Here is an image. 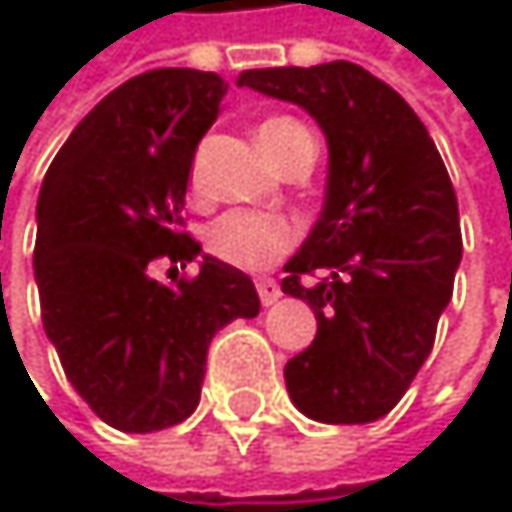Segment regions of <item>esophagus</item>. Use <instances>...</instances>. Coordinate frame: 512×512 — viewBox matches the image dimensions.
Returning <instances> with one entry per match:
<instances>
[{
  "label": "esophagus",
  "mask_w": 512,
  "mask_h": 512,
  "mask_svg": "<svg viewBox=\"0 0 512 512\" xmlns=\"http://www.w3.org/2000/svg\"><path fill=\"white\" fill-rule=\"evenodd\" d=\"M254 285H258V294H261V304H264V307H270V304H276V301L282 298L279 282H276V279H270V276H261Z\"/></svg>",
  "instance_id": "34e87169"
}]
</instances>
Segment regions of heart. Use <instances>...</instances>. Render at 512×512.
Segmentation results:
<instances>
[{"label":"heart","instance_id":"heart-1","mask_svg":"<svg viewBox=\"0 0 512 512\" xmlns=\"http://www.w3.org/2000/svg\"><path fill=\"white\" fill-rule=\"evenodd\" d=\"M301 125L294 119L276 116L267 119L258 128V141L264 147V153L279 162L285 141L291 131H298ZM301 239V224L285 218V214H273V211H251V208H236L227 211L224 218H218L208 230V248L214 258H221L230 267L239 270H267L273 267L279 258L298 245Z\"/></svg>","mask_w":512,"mask_h":512}]
</instances>
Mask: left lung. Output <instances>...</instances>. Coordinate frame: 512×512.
I'll list each match as a JSON object with an SVG mask.
<instances>
[{
    "instance_id": "8db88e82",
    "label": "left lung",
    "mask_w": 512,
    "mask_h": 512,
    "mask_svg": "<svg viewBox=\"0 0 512 512\" xmlns=\"http://www.w3.org/2000/svg\"><path fill=\"white\" fill-rule=\"evenodd\" d=\"M239 85L298 104L328 141L322 214L282 279L316 313L313 344L285 365L288 396L313 421L371 424L415 381L451 301L455 187L415 110L359 64L245 70Z\"/></svg>"
}]
</instances>
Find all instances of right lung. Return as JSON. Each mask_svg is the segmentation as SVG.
<instances>
[{
	"label": "right lung",
	"mask_w": 512,
	"mask_h": 512,
	"mask_svg": "<svg viewBox=\"0 0 512 512\" xmlns=\"http://www.w3.org/2000/svg\"><path fill=\"white\" fill-rule=\"evenodd\" d=\"M224 94L218 73L187 67L122 82L73 128L39 190L45 334L76 393L122 433L187 421L211 338L261 313L254 282L211 254L193 279L150 276L159 258L190 264L202 251L181 230L184 196Z\"/></svg>",
	"instance_id": "add662e5"
}]
</instances>
